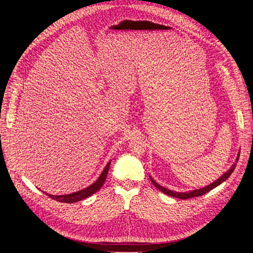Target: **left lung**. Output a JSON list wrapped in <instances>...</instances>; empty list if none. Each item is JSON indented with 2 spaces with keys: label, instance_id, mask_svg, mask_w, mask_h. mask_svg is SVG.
Listing matches in <instances>:
<instances>
[{
  "label": "left lung",
  "instance_id": "obj_1",
  "mask_svg": "<svg viewBox=\"0 0 253 253\" xmlns=\"http://www.w3.org/2000/svg\"><path fill=\"white\" fill-rule=\"evenodd\" d=\"M240 152H241V151H240ZM240 152H239V154H237V157H236V163H237V160H239V158H240ZM235 167H236V164H234V165L231 167L230 170H228L226 173H224L223 175H221L217 180H215L214 182L210 183V185H208L207 187H204V188H202V189L189 191V192H175V191H172V190L167 189V188H165V187H163V186H160L159 183H157L154 179H153V178L151 177V176H150V178H151V181H152L153 185H154L159 191H162V192H164L165 194L170 195V196H172V197L180 198V200H188V198H191V197L202 196V195L206 194L207 192H209V191L213 190L214 188H216L217 186H219L221 182H224V181L229 177V176H230V175L232 174V172L234 171V168H235Z\"/></svg>",
  "mask_w": 253,
  "mask_h": 253
}]
</instances>
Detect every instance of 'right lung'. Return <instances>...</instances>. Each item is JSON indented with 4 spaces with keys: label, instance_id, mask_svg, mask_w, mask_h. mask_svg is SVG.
<instances>
[{
    "label": "right lung",
    "instance_id": "obj_1",
    "mask_svg": "<svg viewBox=\"0 0 253 253\" xmlns=\"http://www.w3.org/2000/svg\"><path fill=\"white\" fill-rule=\"evenodd\" d=\"M110 165H111V162H109V164L105 166L104 170L102 171L101 175L99 176L98 179L85 189L77 191V192H74V193H71V194H66V195H50V194H47V195L50 198H52V200H55L57 202H61V203L72 204V203H76V202H80V201L84 200V198L93 195L95 192H97V191L102 187V185L105 181L106 175H108V172H109V169H110Z\"/></svg>",
    "mask_w": 253,
    "mask_h": 253
}]
</instances>
